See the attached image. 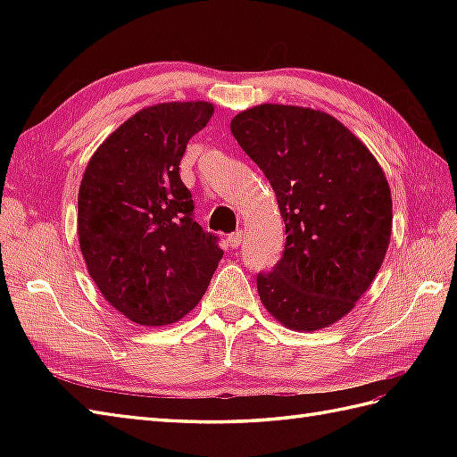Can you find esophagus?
Wrapping results in <instances>:
<instances>
[{"label":"esophagus","mask_w":457,"mask_h":457,"mask_svg":"<svg viewBox=\"0 0 457 457\" xmlns=\"http://www.w3.org/2000/svg\"><path fill=\"white\" fill-rule=\"evenodd\" d=\"M245 241V231H236V234H231V236H228V245L229 247H239L241 244H244Z\"/></svg>","instance_id":"obj_1"}]
</instances>
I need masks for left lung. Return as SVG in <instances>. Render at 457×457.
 Wrapping results in <instances>:
<instances>
[{
    "mask_svg": "<svg viewBox=\"0 0 457 457\" xmlns=\"http://www.w3.org/2000/svg\"><path fill=\"white\" fill-rule=\"evenodd\" d=\"M275 190L285 253L257 277L277 322L316 332L353 310L381 269L393 231V198L367 145L326 112L261 104L229 123Z\"/></svg>",
    "mask_w": 457,
    "mask_h": 457,
    "instance_id": "obj_1",
    "label": "left lung"
}]
</instances>
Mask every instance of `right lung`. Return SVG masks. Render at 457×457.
I'll list each match as a JSON object with an SVG mask.
<instances>
[{
  "label": "right lung",
  "mask_w": 457,
  "mask_h": 457,
  "mask_svg": "<svg viewBox=\"0 0 457 457\" xmlns=\"http://www.w3.org/2000/svg\"><path fill=\"white\" fill-rule=\"evenodd\" d=\"M210 102H162L125 120L94 151L79 190V241L102 296L139 326L198 306L223 251L192 220L179 164Z\"/></svg>",
  "instance_id": "1"
}]
</instances>
